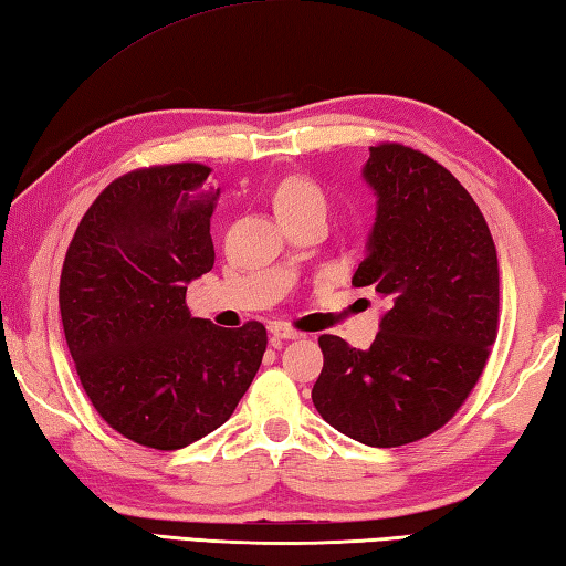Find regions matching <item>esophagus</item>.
<instances>
[{
  "label": "esophagus",
  "mask_w": 566,
  "mask_h": 566,
  "mask_svg": "<svg viewBox=\"0 0 566 566\" xmlns=\"http://www.w3.org/2000/svg\"><path fill=\"white\" fill-rule=\"evenodd\" d=\"M270 334H272L274 342H294V338H302L304 336L302 332H296V328L286 326V324H280V322L270 324Z\"/></svg>",
  "instance_id": "34e87169"
}]
</instances>
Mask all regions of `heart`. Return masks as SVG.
Listing matches in <instances>:
<instances>
[{
    "mask_svg": "<svg viewBox=\"0 0 566 566\" xmlns=\"http://www.w3.org/2000/svg\"><path fill=\"white\" fill-rule=\"evenodd\" d=\"M272 205H274L276 218H286V214H296L312 208H324L326 200H324L322 188H318L314 180L304 176H290L274 188Z\"/></svg>",
    "mask_w": 566,
    "mask_h": 566,
    "instance_id": "b5f03b06",
    "label": "heart"
}]
</instances>
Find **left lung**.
Listing matches in <instances>:
<instances>
[{"instance_id":"left-lung-1","label":"left lung","mask_w":566,"mask_h":566,"mask_svg":"<svg viewBox=\"0 0 566 566\" xmlns=\"http://www.w3.org/2000/svg\"><path fill=\"white\" fill-rule=\"evenodd\" d=\"M368 150L376 222L352 284L388 310L366 352L318 336L312 400L338 433L398 448L443 428L475 388L497 336V252L453 172L400 143Z\"/></svg>"}]
</instances>
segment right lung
I'll return each instance as SVG.
<instances>
[{
	"label": "right lung",
	"instance_id": "add662e5",
	"mask_svg": "<svg viewBox=\"0 0 566 566\" xmlns=\"http://www.w3.org/2000/svg\"><path fill=\"white\" fill-rule=\"evenodd\" d=\"M220 188L200 163L126 172L69 244L61 322L86 396L133 443L178 450L212 433L260 371L266 328H220L185 306L212 270Z\"/></svg>",
	"mask_w": 566,
	"mask_h": 566
}]
</instances>
